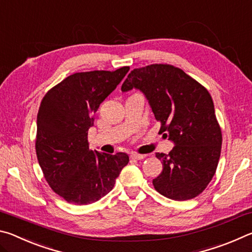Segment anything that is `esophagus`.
I'll return each mask as SVG.
<instances>
[{
	"instance_id": "obj_1",
	"label": "esophagus",
	"mask_w": 252,
	"mask_h": 252,
	"mask_svg": "<svg viewBox=\"0 0 252 252\" xmlns=\"http://www.w3.org/2000/svg\"><path fill=\"white\" fill-rule=\"evenodd\" d=\"M130 157H131V159H134V160H142L146 158V156L144 155H138V153H132Z\"/></svg>"
}]
</instances>
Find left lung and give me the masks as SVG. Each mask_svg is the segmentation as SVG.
<instances>
[{
  "label": "left lung",
  "instance_id": "1",
  "mask_svg": "<svg viewBox=\"0 0 252 252\" xmlns=\"http://www.w3.org/2000/svg\"><path fill=\"white\" fill-rule=\"evenodd\" d=\"M133 88L144 93L160 132L176 144L169 155L156 153L163 169L153 187L177 201L195 198L215 176L222 144L210 93L183 70L162 63L132 70L121 90Z\"/></svg>",
  "mask_w": 252,
  "mask_h": 252
}]
</instances>
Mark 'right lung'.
Listing matches in <instances>:
<instances>
[{
    "mask_svg": "<svg viewBox=\"0 0 252 252\" xmlns=\"http://www.w3.org/2000/svg\"><path fill=\"white\" fill-rule=\"evenodd\" d=\"M130 67L78 72L46 92L36 122L39 164L55 193L74 204H89L108 194L129 162L123 152L103 155L89 149L94 113Z\"/></svg>",
    "mask_w": 252,
    "mask_h": 252,
    "instance_id": "obj_1",
    "label": "right lung"
}]
</instances>
